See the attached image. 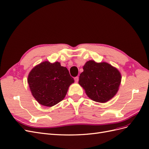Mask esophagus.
Here are the masks:
<instances>
[{"label":"esophagus","instance_id":"esophagus-1","mask_svg":"<svg viewBox=\"0 0 149 149\" xmlns=\"http://www.w3.org/2000/svg\"><path fill=\"white\" fill-rule=\"evenodd\" d=\"M74 79L75 82H76V83H78V80H79V78H78V76H76V77H75Z\"/></svg>","mask_w":149,"mask_h":149}]
</instances>
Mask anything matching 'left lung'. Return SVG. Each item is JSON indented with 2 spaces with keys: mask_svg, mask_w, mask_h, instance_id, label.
<instances>
[{
  "mask_svg": "<svg viewBox=\"0 0 149 149\" xmlns=\"http://www.w3.org/2000/svg\"><path fill=\"white\" fill-rule=\"evenodd\" d=\"M121 74L116 68L106 62L89 60L83 66L79 75V84L93 101L104 103L118 93Z\"/></svg>",
  "mask_w": 149,
  "mask_h": 149,
  "instance_id": "left-lung-1",
  "label": "left lung"
}]
</instances>
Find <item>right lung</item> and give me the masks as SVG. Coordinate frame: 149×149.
Listing matches in <instances>:
<instances>
[{"instance_id":"1","label":"right lung","mask_w":149,"mask_h":149,"mask_svg":"<svg viewBox=\"0 0 149 149\" xmlns=\"http://www.w3.org/2000/svg\"><path fill=\"white\" fill-rule=\"evenodd\" d=\"M27 82L31 94L40 104L52 107L63 100L74 79L60 62L45 61L30 71Z\"/></svg>"}]
</instances>
